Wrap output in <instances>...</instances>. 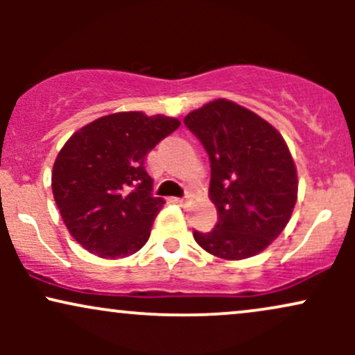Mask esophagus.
Masks as SVG:
<instances>
[{
	"label": "esophagus",
	"instance_id": "esophagus-1",
	"mask_svg": "<svg viewBox=\"0 0 355 355\" xmlns=\"http://www.w3.org/2000/svg\"><path fill=\"white\" fill-rule=\"evenodd\" d=\"M175 202L180 203V205H185V203L189 202V197H185V198H175Z\"/></svg>",
	"mask_w": 355,
	"mask_h": 355
}]
</instances>
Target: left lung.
<instances>
[{"instance_id":"left-lung-1","label":"left lung","mask_w":355,"mask_h":355,"mask_svg":"<svg viewBox=\"0 0 355 355\" xmlns=\"http://www.w3.org/2000/svg\"><path fill=\"white\" fill-rule=\"evenodd\" d=\"M183 123L210 158L214 230L193 232L209 254L242 260L260 254L282 234L297 202V168L285 140L268 121L218 98L193 110Z\"/></svg>"}]
</instances>
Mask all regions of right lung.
Returning <instances> with one entry per match:
<instances>
[{"mask_svg":"<svg viewBox=\"0 0 355 355\" xmlns=\"http://www.w3.org/2000/svg\"><path fill=\"white\" fill-rule=\"evenodd\" d=\"M180 120L120 112L68 138L53 165L51 189L71 237L89 254L123 259L145 245L165 200L153 197L145 158Z\"/></svg>","mask_w":355,"mask_h":355,"instance_id":"1","label":"right lung"}]
</instances>
